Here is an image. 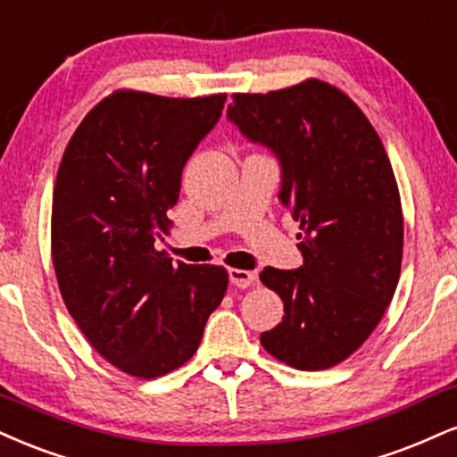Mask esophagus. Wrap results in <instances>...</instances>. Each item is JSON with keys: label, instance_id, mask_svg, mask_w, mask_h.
I'll list each match as a JSON object with an SVG mask.
<instances>
[{"label": "esophagus", "instance_id": "esophagus-1", "mask_svg": "<svg viewBox=\"0 0 457 457\" xmlns=\"http://www.w3.org/2000/svg\"><path fill=\"white\" fill-rule=\"evenodd\" d=\"M229 281H232V285H236V287L245 289V287H251V285L257 281V274L251 272V270H240V268H232V270H229Z\"/></svg>", "mask_w": 457, "mask_h": 457}]
</instances>
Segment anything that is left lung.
Wrapping results in <instances>:
<instances>
[{
  "label": "left lung",
  "instance_id": "8db88e82",
  "mask_svg": "<svg viewBox=\"0 0 457 457\" xmlns=\"http://www.w3.org/2000/svg\"><path fill=\"white\" fill-rule=\"evenodd\" d=\"M228 119L278 157V200L300 223L304 263L260 274L285 306L263 349L298 370L337 366L378 326L400 278L403 206L383 142L349 96L317 79L234 93Z\"/></svg>",
  "mask_w": 457,
  "mask_h": 457
}]
</instances>
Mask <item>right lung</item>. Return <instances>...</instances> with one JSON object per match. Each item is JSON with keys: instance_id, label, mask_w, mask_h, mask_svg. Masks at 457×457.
Masks as SVG:
<instances>
[{"instance_id": "obj_1", "label": "right lung", "mask_w": 457, "mask_h": 457, "mask_svg": "<svg viewBox=\"0 0 457 457\" xmlns=\"http://www.w3.org/2000/svg\"><path fill=\"white\" fill-rule=\"evenodd\" d=\"M223 104L225 93L114 91L63 153L51 219L59 291L91 347L131 377L168 375L194 357L228 289L225 268L157 251L187 159Z\"/></svg>"}]
</instances>
